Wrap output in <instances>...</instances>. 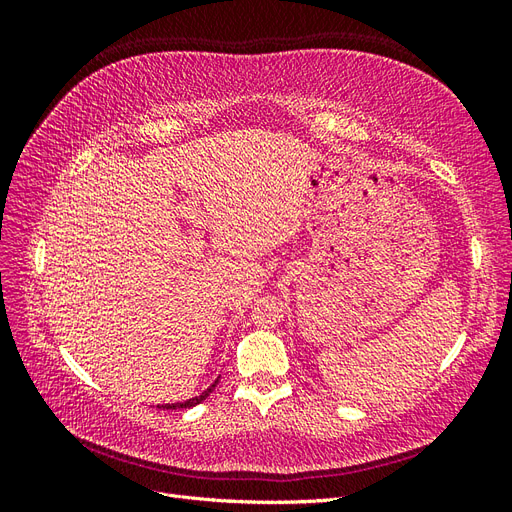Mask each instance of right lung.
Returning a JSON list of instances; mask_svg holds the SVG:
<instances>
[{
	"label": "right lung",
	"instance_id": "add662e5",
	"mask_svg": "<svg viewBox=\"0 0 512 512\" xmlns=\"http://www.w3.org/2000/svg\"><path fill=\"white\" fill-rule=\"evenodd\" d=\"M215 384H218V380H215L203 395L192 397V399H188V401H181V404H164V406H158V408H162V410H177V408H192V406H198L200 401H205V399L209 397V393L215 389Z\"/></svg>",
	"mask_w": 512,
	"mask_h": 512
}]
</instances>
